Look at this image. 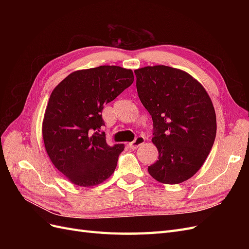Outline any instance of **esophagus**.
<instances>
[{"label": "esophagus", "mask_w": 249, "mask_h": 249, "mask_svg": "<svg viewBox=\"0 0 249 249\" xmlns=\"http://www.w3.org/2000/svg\"><path fill=\"white\" fill-rule=\"evenodd\" d=\"M144 141H145V138L143 137V136H138V137H136L135 138V140L133 141V142H131V143H129V146H130V148H132V149H136V148H138L139 146H141L143 143H144Z\"/></svg>", "instance_id": "34e87169"}]
</instances>
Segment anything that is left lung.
I'll return each instance as SVG.
<instances>
[{"label": "left lung", "mask_w": 249, "mask_h": 249, "mask_svg": "<svg viewBox=\"0 0 249 249\" xmlns=\"http://www.w3.org/2000/svg\"><path fill=\"white\" fill-rule=\"evenodd\" d=\"M138 96L152 115L153 142L159 152L148 172L163 184L193 177L216 137V114L209 94L189 73L165 65L135 71Z\"/></svg>", "instance_id": "1"}]
</instances>
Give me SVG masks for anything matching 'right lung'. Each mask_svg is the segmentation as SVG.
I'll return each instance as SVG.
<instances>
[{
	"label": "right lung",
	"instance_id": "add662e5",
	"mask_svg": "<svg viewBox=\"0 0 249 249\" xmlns=\"http://www.w3.org/2000/svg\"><path fill=\"white\" fill-rule=\"evenodd\" d=\"M134 82L131 70L103 65L69 74L53 90L42 124L55 167L74 185L91 187L114 172L124 144L108 145L102 111Z\"/></svg>",
	"mask_w": 249,
	"mask_h": 249
}]
</instances>
